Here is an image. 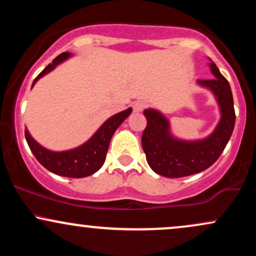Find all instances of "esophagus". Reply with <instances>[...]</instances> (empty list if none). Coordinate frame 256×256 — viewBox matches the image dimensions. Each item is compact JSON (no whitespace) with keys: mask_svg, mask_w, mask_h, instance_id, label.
Returning a JSON list of instances; mask_svg holds the SVG:
<instances>
[{"mask_svg":"<svg viewBox=\"0 0 256 256\" xmlns=\"http://www.w3.org/2000/svg\"><path fill=\"white\" fill-rule=\"evenodd\" d=\"M132 107H134V112L140 113V112L144 110L146 108L148 107V104H146V102H144V101H136L134 104V106H132Z\"/></svg>","mask_w":256,"mask_h":256,"instance_id":"obj_1","label":"esophagus"}]
</instances>
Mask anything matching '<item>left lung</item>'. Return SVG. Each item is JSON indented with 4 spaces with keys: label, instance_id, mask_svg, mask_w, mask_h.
Returning a JSON list of instances; mask_svg holds the SVG:
<instances>
[{
    "label": "left lung",
    "instance_id": "1",
    "mask_svg": "<svg viewBox=\"0 0 256 256\" xmlns=\"http://www.w3.org/2000/svg\"><path fill=\"white\" fill-rule=\"evenodd\" d=\"M210 61L214 77L200 79L198 84L212 91L218 102L220 120L212 134L202 140H180L172 134L170 120L161 112L154 108L144 110L146 128L142 134V146L148 165L158 174L180 178L204 171L218 160L234 132L236 116L230 84L216 64Z\"/></svg>",
    "mask_w": 256,
    "mask_h": 256
}]
</instances>
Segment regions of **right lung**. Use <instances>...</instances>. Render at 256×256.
I'll use <instances>...</instances> for the list:
<instances>
[{"label": "right lung", "instance_id": "1", "mask_svg": "<svg viewBox=\"0 0 256 256\" xmlns=\"http://www.w3.org/2000/svg\"><path fill=\"white\" fill-rule=\"evenodd\" d=\"M71 56V52H62L58 58H55L52 62L49 64L37 76L34 83H32V88L37 83L38 79L48 74L58 64L64 62V60ZM132 108H128V110L112 116L110 118H108L104 124L100 126L98 130L86 142L77 146V148L70 149V150L52 152L44 148L31 136L28 128L25 130L26 142L30 146L31 152L36 156L38 162L46 167L48 171L55 173L58 176L68 178L88 177V176L98 172L104 165L112 136L116 131V128L122 125V122L130 116Z\"/></svg>", "mask_w": 256, "mask_h": 256}]
</instances>
